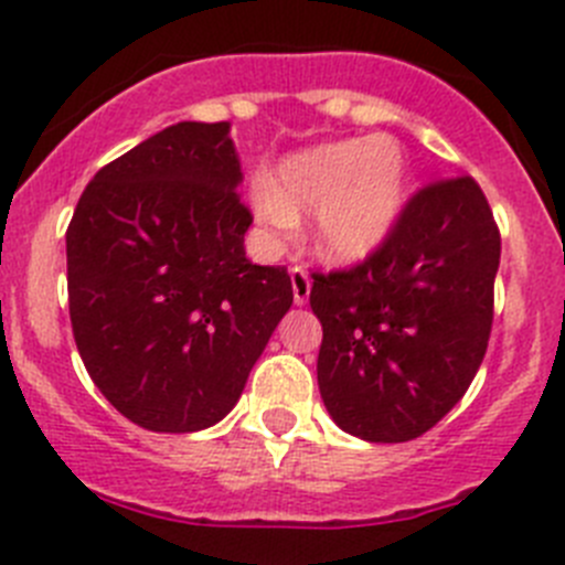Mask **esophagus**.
I'll return each instance as SVG.
<instances>
[{
    "instance_id": "obj_1",
    "label": "esophagus",
    "mask_w": 565,
    "mask_h": 565,
    "mask_svg": "<svg viewBox=\"0 0 565 565\" xmlns=\"http://www.w3.org/2000/svg\"><path fill=\"white\" fill-rule=\"evenodd\" d=\"M289 276H292V298L298 307H303L309 300V292H312V278H309L307 267L303 265H295L292 270H289Z\"/></svg>"
}]
</instances>
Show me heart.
Here are the masks:
<instances>
[{
    "mask_svg": "<svg viewBox=\"0 0 565 565\" xmlns=\"http://www.w3.org/2000/svg\"><path fill=\"white\" fill-rule=\"evenodd\" d=\"M407 192V158L393 139H348L287 158L256 181L253 205L278 231L315 211V242L334 262L365 258L387 239Z\"/></svg>",
    "mask_w": 565,
    "mask_h": 565,
    "instance_id": "heart-1",
    "label": "heart"
}]
</instances>
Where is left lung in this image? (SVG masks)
I'll list each match as a JSON object with an SVG mask.
<instances>
[{"mask_svg": "<svg viewBox=\"0 0 565 565\" xmlns=\"http://www.w3.org/2000/svg\"><path fill=\"white\" fill-rule=\"evenodd\" d=\"M502 236L471 175L426 183L354 267L312 273L318 384L331 418L404 443L449 413L484 360Z\"/></svg>", "mask_w": 565, "mask_h": 565, "instance_id": "left-lung-1", "label": "left lung"}]
</instances>
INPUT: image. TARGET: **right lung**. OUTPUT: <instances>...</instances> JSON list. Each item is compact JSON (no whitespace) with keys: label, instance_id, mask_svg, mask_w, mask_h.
I'll return each instance as SVG.
<instances>
[{"label":"right lung","instance_id":"obj_1","mask_svg":"<svg viewBox=\"0 0 565 565\" xmlns=\"http://www.w3.org/2000/svg\"><path fill=\"white\" fill-rule=\"evenodd\" d=\"M239 181L231 122H178L105 163L66 228L83 365L150 431L223 420L292 307L287 267L245 256Z\"/></svg>","mask_w":565,"mask_h":565}]
</instances>
